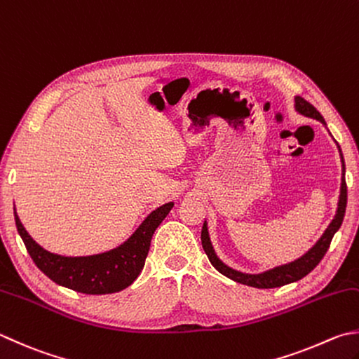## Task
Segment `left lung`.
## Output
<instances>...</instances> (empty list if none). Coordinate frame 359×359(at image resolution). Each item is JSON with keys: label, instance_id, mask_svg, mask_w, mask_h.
Wrapping results in <instances>:
<instances>
[{"label": "left lung", "instance_id": "obj_1", "mask_svg": "<svg viewBox=\"0 0 359 359\" xmlns=\"http://www.w3.org/2000/svg\"><path fill=\"white\" fill-rule=\"evenodd\" d=\"M295 109L300 114L311 118H316L322 121L323 125L325 120L320 116V112L316 109V107L308 103L305 98L297 97L295 98ZM341 151V148H339ZM341 161H342V182H341V195H339V203H337V212L334 215V219L331 220L328 228L325 229V233L322 234V238L317 241L316 245L309 250L306 255H303L302 258H299L290 264H285V266L275 267L272 270H267L264 273L258 275H248V273H242L234 270L231 267H228L226 264H223L217 255H215L214 248L211 245V241H209V233H208V225L206 222L203 223V229H201V245L205 253L208 255L209 261H211L212 266L219 270L222 275L228 276L233 281H238L241 285H247L252 287H258V289H272V287H280L289 285V283L299 281L303 276H306L311 270H314V267L322 261L323 256H325L327 250L330 248L331 239H333L334 233L341 228L344 215H346V206H347V184H346V164H344V158L341 153Z\"/></svg>", "mask_w": 359, "mask_h": 359}]
</instances>
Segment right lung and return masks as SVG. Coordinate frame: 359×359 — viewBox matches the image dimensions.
<instances>
[{
  "mask_svg": "<svg viewBox=\"0 0 359 359\" xmlns=\"http://www.w3.org/2000/svg\"><path fill=\"white\" fill-rule=\"evenodd\" d=\"M173 203H165L142 222L134 234L111 252L93 256H60L46 252L34 241L20 222L17 212L15 225L32 261L56 285L76 292L101 295L123 290L137 278L144 269L150 242L161 222L167 217Z\"/></svg>",
  "mask_w": 359,
  "mask_h": 359,
  "instance_id": "add662e5",
  "label": "right lung"
}]
</instances>
